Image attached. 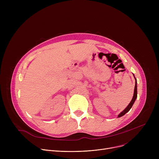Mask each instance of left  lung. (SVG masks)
I'll return each mask as SVG.
<instances>
[{
	"mask_svg": "<svg viewBox=\"0 0 159 159\" xmlns=\"http://www.w3.org/2000/svg\"><path fill=\"white\" fill-rule=\"evenodd\" d=\"M133 76H134V75H133ZM135 77V76H134ZM135 89H134V93H133V97L131 99V101L130 102V103L128 104V106L125 108V110H124L119 115H118V118L119 117H120V116H122L123 115H124L125 114H126V113H128L130 109L131 108V107L133 106V104H134L135 100L137 97V79L135 77Z\"/></svg>",
	"mask_w": 159,
	"mask_h": 159,
	"instance_id": "1",
	"label": "left lung"
}]
</instances>
